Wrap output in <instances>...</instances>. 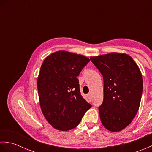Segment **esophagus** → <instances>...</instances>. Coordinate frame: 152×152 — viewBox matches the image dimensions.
I'll use <instances>...</instances> for the list:
<instances>
[{"label":"esophagus","mask_w":152,"mask_h":152,"mask_svg":"<svg viewBox=\"0 0 152 152\" xmlns=\"http://www.w3.org/2000/svg\"><path fill=\"white\" fill-rule=\"evenodd\" d=\"M88 98L89 99V101H91V100H92V95H91V93H89V94H88Z\"/></svg>","instance_id":"34e87169"}]
</instances>
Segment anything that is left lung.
<instances>
[{"instance_id":"1","label":"left lung","mask_w":152,"mask_h":152,"mask_svg":"<svg viewBox=\"0 0 152 152\" xmlns=\"http://www.w3.org/2000/svg\"><path fill=\"white\" fill-rule=\"evenodd\" d=\"M104 80V99L99 107L103 126L118 132L129 125L140 106L143 88L137 63L126 53L113 52L90 57Z\"/></svg>"}]
</instances>
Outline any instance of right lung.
<instances>
[{
  "mask_svg": "<svg viewBox=\"0 0 152 152\" xmlns=\"http://www.w3.org/2000/svg\"><path fill=\"white\" fill-rule=\"evenodd\" d=\"M89 59L80 54L59 51L46 57L40 67L37 88L41 110L57 130L75 128L91 105L82 97L78 79Z\"/></svg>",
  "mask_w": 152,
  "mask_h": 152,
  "instance_id": "right-lung-1",
  "label": "right lung"
}]
</instances>
